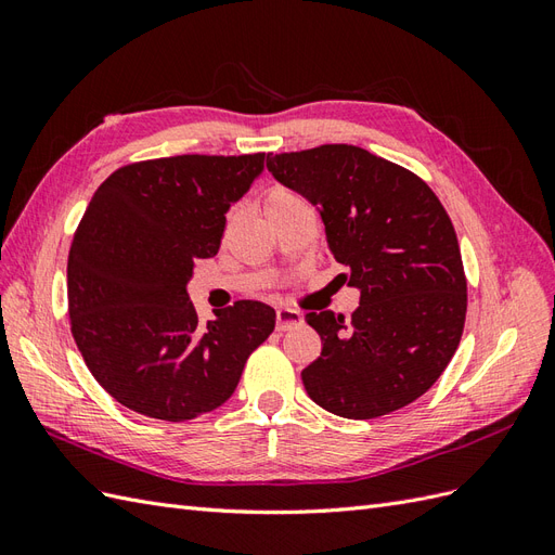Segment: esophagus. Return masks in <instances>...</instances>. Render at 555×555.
<instances>
[{
	"instance_id": "esophagus-1",
	"label": "esophagus",
	"mask_w": 555,
	"mask_h": 555,
	"mask_svg": "<svg viewBox=\"0 0 555 555\" xmlns=\"http://www.w3.org/2000/svg\"><path fill=\"white\" fill-rule=\"evenodd\" d=\"M300 322H304V314H300L298 310L280 308V310L275 312V328H278V331H289V328L298 326Z\"/></svg>"
}]
</instances>
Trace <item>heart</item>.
<instances>
[{
	"label": "heart",
	"instance_id": "b5f03b06",
	"mask_svg": "<svg viewBox=\"0 0 555 555\" xmlns=\"http://www.w3.org/2000/svg\"><path fill=\"white\" fill-rule=\"evenodd\" d=\"M298 204H306V201L300 198L294 190L284 188V184H273V188H268V192L263 194V212H266V217L268 215H275V212H282V210H287V208L298 206Z\"/></svg>",
	"mask_w": 555,
	"mask_h": 555
}]
</instances>
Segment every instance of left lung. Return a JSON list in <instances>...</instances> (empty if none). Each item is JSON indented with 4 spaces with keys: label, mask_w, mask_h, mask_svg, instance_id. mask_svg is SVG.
I'll list each match as a JSON object with an SVG mask.
<instances>
[{
    "label": "left lung",
    "mask_w": 555,
    "mask_h": 555,
    "mask_svg": "<svg viewBox=\"0 0 555 555\" xmlns=\"http://www.w3.org/2000/svg\"><path fill=\"white\" fill-rule=\"evenodd\" d=\"M284 188L317 206L328 255L361 292L345 314L308 312L322 354L304 377L319 408L375 418L424 396L456 354L467 282L456 231L428 184L357 145L333 143L266 157Z\"/></svg>",
    "instance_id": "left-lung-1"
}]
</instances>
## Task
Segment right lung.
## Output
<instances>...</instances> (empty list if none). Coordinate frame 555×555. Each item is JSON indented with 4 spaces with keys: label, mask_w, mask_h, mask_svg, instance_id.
Instances as JSON below:
<instances>
[{
    "label": "right lung",
    "mask_w": 555,
    "mask_h": 555,
    "mask_svg": "<svg viewBox=\"0 0 555 555\" xmlns=\"http://www.w3.org/2000/svg\"><path fill=\"white\" fill-rule=\"evenodd\" d=\"M263 157L147 159L99 184L74 233L66 298L78 351L120 405L162 422L212 412L273 333L275 310L259 300L201 324L188 296L194 261L217 255Z\"/></svg>",
    "instance_id": "right-lung-1"
}]
</instances>
